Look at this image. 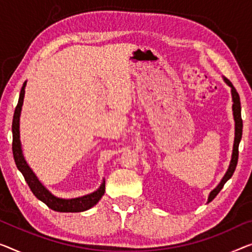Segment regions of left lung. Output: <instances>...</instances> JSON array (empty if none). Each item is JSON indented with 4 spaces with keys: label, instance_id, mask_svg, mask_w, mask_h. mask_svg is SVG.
Wrapping results in <instances>:
<instances>
[{
    "label": "left lung",
    "instance_id": "1",
    "mask_svg": "<svg viewBox=\"0 0 252 252\" xmlns=\"http://www.w3.org/2000/svg\"><path fill=\"white\" fill-rule=\"evenodd\" d=\"M224 81L231 87V92H232V98H233V115H234V121H235V138H234V145H233V154H232V159H231V164L230 167L226 172V174L224 175V178L222 179V181L219 186H217L215 189H214L212 192H210L209 197H208V202H210L215 198L220 190L223 189V187L225 183L227 182V180L231 179V176L233 175L236 164H238V158H239V144L240 140L242 138V127H243V123H242V118H241V103H240V96L236 89L234 88V86L232 85V82L228 80L227 78H224Z\"/></svg>",
    "mask_w": 252,
    "mask_h": 252
}]
</instances>
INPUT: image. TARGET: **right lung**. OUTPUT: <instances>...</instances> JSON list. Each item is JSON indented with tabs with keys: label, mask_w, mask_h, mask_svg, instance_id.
Returning <instances> with one entry per match:
<instances>
[{
	"label": "right lung",
	"mask_w": 252,
	"mask_h": 252,
	"mask_svg": "<svg viewBox=\"0 0 252 252\" xmlns=\"http://www.w3.org/2000/svg\"><path fill=\"white\" fill-rule=\"evenodd\" d=\"M25 87H26V81L24 82L21 87L20 96H19L18 104L14 110L13 114V121H12V152H13V158L16 162L17 167L20 170V172L24 175L26 182L28 183L30 190L32 191V193L42 200L44 204L47 205V207L55 210V212H61V213H79L84 212L92 208L93 206H95L97 202L99 201V199L104 196L105 192V181H103L102 186L99 187L98 190H96L95 192L87 194V196L79 197L74 199H61L56 198L53 194L45 189L44 186L38 181V179L36 178V175L32 173V171L30 170V167L26 163V160L22 156V150H21V144H20V134H19V119H20L21 113V107L22 103H24V97H25Z\"/></svg>",
	"instance_id": "right-lung-1"
}]
</instances>
